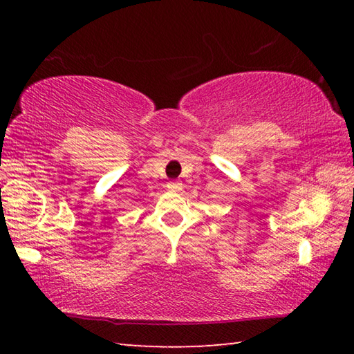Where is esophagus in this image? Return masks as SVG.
Instances as JSON below:
<instances>
[{"instance_id":"esophagus-1","label":"esophagus","mask_w":354,"mask_h":354,"mask_svg":"<svg viewBox=\"0 0 354 354\" xmlns=\"http://www.w3.org/2000/svg\"><path fill=\"white\" fill-rule=\"evenodd\" d=\"M167 189L171 192H179L183 189V184H181V181H169L167 183Z\"/></svg>"}]
</instances>
